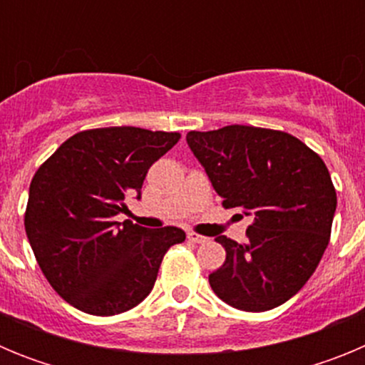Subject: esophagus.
Segmentation results:
<instances>
[{"label": "esophagus", "mask_w": 365, "mask_h": 365, "mask_svg": "<svg viewBox=\"0 0 365 365\" xmlns=\"http://www.w3.org/2000/svg\"><path fill=\"white\" fill-rule=\"evenodd\" d=\"M188 240L193 241V243H206V241H208V237L197 234V232H188Z\"/></svg>", "instance_id": "obj_1"}]
</instances>
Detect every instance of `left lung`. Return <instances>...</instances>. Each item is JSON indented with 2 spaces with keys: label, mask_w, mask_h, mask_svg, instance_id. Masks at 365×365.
Returning a JSON list of instances; mask_svg holds the SVG:
<instances>
[{
  "label": "left lung",
  "mask_w": 365,
  "mask_h": 365,
  "mask_svg": "<svg viewBox=\"0 0 365 365\" xmlns=\"http://www.w3.org/2000/svg\"><path fill=\"white\" fill-rule=\"evenodd\" d=\"M186 143L222 206L254 217L247 243L215 237L227 259L208 276L212 291L248 312L291 299L320 263L336 212L320 155L285 131L240 124L190 131Z\"/></svg>",
  "instance_id": "1"
}]
</instances>
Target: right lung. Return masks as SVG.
<instances>
[{
  "label": "right lung",
  "instance_id": "right-lung-1",
  "mask_svg": "<svg viewBox=\"0 0 365 365\" xmlns=\"http://www.w3.org/2000/svg\"><path fill=\"white\" fill-rule=\"evenodd\" d=\"M179 138L133 125L80 131L38 168L25 232L47 282L73 307L95 316L130 311L151 292L168 248L186 240L177 227L115 221Z\"/></svg>",
  "mask_w": 365,
  "mask_h": 365
}]
</instances>
